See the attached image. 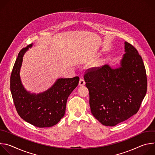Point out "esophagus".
<instances>
[{
  "mask_svg": "<svg viewBox=\"0 0 155 155\" xmlns=\"http://www.w3.org/2000/svg\"><path fill=\"white\" fill-rule=\"evenodd\" d=\"M85 84V81H84V78H80V81H79V84L80 85V86H83V85H84Z\"/></svg>",
  "mask_w": 155,
  "mask_h": 155,
  "instance_id": "34e87169",
  "label": "esophagus"
}]
</instances>
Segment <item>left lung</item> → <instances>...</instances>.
Segmentation results:
<instances>
[{
    "instance_id": "8db88e82",
    "label": "left lung",
    "mask_w": 155,
    "mask_h": 155,
    "mask_svg": "<svg viewBox=\"0 0 155 155\" xmlns=\"http://www.w3.org/2000/svg\"><path fill=\"white\" fill-rule=\"evenodd\" d=\"M121 67L107 65L87 69L84 74L93 115L103 125L115 126L137 113L147 90L146 70L141 56L125 42Z\"/></svg>"
}]
</instances>
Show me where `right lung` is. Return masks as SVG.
I'll list each match as a JSON object with an SVG mask.
<instances>
[{
    "instance_id": "obj_1",
    "label": "right lung",
    "mask_w": 155,
    "mask_h": 155,
    "mask_svg": "<svg viewBox=\"0 0 155 155\" xmlns=\"http://www.w3.org/2000/svg\"><path fill=\"white\" fill-rule=\"evenodd\" d=\"M32 44L22 49L10 76V90L18 115L28 123L38 127L56 124L64 117L68 97L78 86L79 77L59 78L47 91L35 95L27 92L22 85L19 70L23 56Z\"/></svg>"
}]
</instances>
